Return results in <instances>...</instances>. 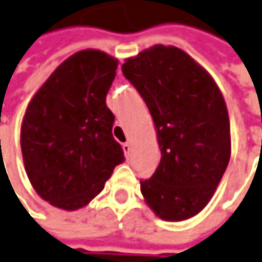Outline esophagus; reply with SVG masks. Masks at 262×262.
Segmentation results:
<instances>
[{"instance_id": "1", "label": "esophagus", "mask_w": 262, "mask_h": 262, "mask_svg": "<svg viewBox=\"0 0 262 262\" xmlns=\"http://www.w3.org/2000/svg\"><path fill=\"white\" fill-rule=\"evenodd\" d=\"M123 152L126 154V156H129L132 152V145L129 143V142H126V143H123Z\"/></svg>"}]
</instances>
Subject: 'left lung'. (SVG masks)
<instances>
[{
  "instance_id": "1",
  "label": "left lung",
  "mask_w": 262,
  "mask_h": 262,
  "mask_svg": "<svg viewBox=\"0 0 262 262\" xmlns=\"http://www.w3.org/2000/svg\"><path fill=\"white\" fill-rule=\"evenodd\" d=\"M154 117L161 162L140 181L146 204L165 221L199 213L231 156L229 117L216 83L189 54L154 46L122 66Z\"/></svg>"
}]
</instances>
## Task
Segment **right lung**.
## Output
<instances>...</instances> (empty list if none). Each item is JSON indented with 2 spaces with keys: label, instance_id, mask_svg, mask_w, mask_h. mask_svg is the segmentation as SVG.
Here are the masks:
<instances>
[{
  "label": "right lung",
  "instance_id": "add662e5",
  "mask_svg": "<svg viewBox=\"0 0 262 262\" xmlns=\"http://www.w3.org/2000/svg\"><path fill=\"white\" fill-rule=\"evenodd\" d=\"M117 60L83 50L60 64L34 94L21 126V152L35 192L66 211L99 195L124 161L106 96Z\"/></svg>",
  "mask_w": 262,
  "mask_h": 262
}]
</instances>
